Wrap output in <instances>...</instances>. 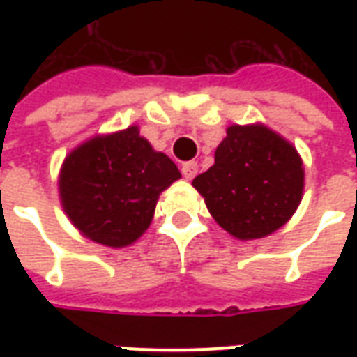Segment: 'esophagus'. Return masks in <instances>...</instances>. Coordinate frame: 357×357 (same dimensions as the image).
<instances>
[{
	"instance_id": "1",
	"label": "esophagus",
	"mask_w": 357,
	"mask_h": 357,
	"mask_svg": "<svg viewBox=\"0 0 357 357\" xmlns=\"http://www.w3.org/2000/svg\"><path fill=\"white\" fill-rule=\"evenodd\" d=\"M181 174L185 179H193L197 174H199V164L191 160V162H183L181 164Z\"/></svg>"
}]
</instances>
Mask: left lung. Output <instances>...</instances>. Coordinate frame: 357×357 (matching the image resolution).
Returning a JSON list of instances; mask_svg holds the SVG:
<instances>
[{"mask_svg": "<svg viewBox=\"0 0 357 357\" xmlns=\"http://www.w3.org/2000/svg\"><path fill=\"white\" fill-rule=\"evenodd\" d=\"M212 218L237 239H262L298 208L304 168L296 149L266 126H229L216 162L193 179Z\"/></svg>", "mask_w": 357, "mask_h": 357, "instance_id": "left-lung-1", "label": "left lung"}]
</instances>
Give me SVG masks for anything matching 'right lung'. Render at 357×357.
Here are the masks:
<instances>
[{
    "label": "right lung",
    "instance_id": "obj_1",
    "mask_svg": "<svg viewBox=\"0 0 357 357\" xmlns=\"http://www.w3.org/2000/svg\"><path fill=\"white\" fill-rule=\"evenodd\" d=\"M179 178L178 166L132 126L93 137L66 156L59 191L66 216L84 237L118 248L139 239L158 195Z\"/></svg>",
    "mask_w": 357,
    "mask_h": 357
}]
</instances>
